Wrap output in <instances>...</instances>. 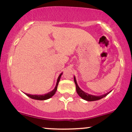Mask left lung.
Masks as SVG:
<instances>
[{"label":"left lung","mask_w":132,"mask_h":132,"mask_svg":"<svg viewBox=\"0 0 132 132\" xmlns=\"http://www.w3.org/2000/svg\"><path fill=\"white\" fill-rule=\"evenodd\" d=\"M74 81H75V82L76 84V92L77 93H78V94L81 97L82 99L86 100V101H97V100H100L102 99V98H104V97H105L106 95L109 94L111 92L110 91L107 92V93L105 94H103L101 95H94L89 94L86 93V92L83 91L82 89H80V87H79L78 85V83H77L75 76H74Z\"/></svg>","instance_id":"obj_1"}]
</instances>
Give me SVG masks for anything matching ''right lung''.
I'll return each mask as SVG.
<instances>
[{"label": "right lung", "mask_w": 132, "mask_h": 132, "mask_svg": "<svg viewBox=\"0 0 132 132\" xmlns=\"http://www.w3.org/2000/svg\"><path fill=\"white\" fill-rule=\"evenodd\" d=\"M62 74H63V72L60 74V76H58V78H57L56 84V86H55V87H54V89L53 90H51V91L48 92V93L45 94H43V95H31V94H26V93H25V94H26L28 97H29L31 98V99H35V100L43 101V100H46V99H50V98H51V97L53 96L54 94H55L56 92L57 85H58V83H59V82H60V78H61Z\"/></svg>", "instance_id": "obj_1"}]
</instances>
